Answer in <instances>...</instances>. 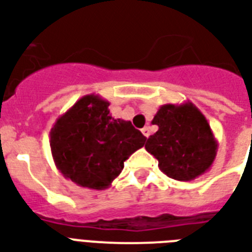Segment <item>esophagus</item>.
<instances>
[{
	"label": "esophagus",
	"instance_id": "1",
	"mask_svg": "<svg viewBox=\"0 0 252 252\" xmlns=\"http://www.w3.org/2000/svg\"><path fill=\"white\" fill-rule=\"evenodd\" d=\"M141 132H143V135H144L145 137H150V135H151L150 126H144V128L141 129Z\"/></svg>",
	"mask_w": 252,
	"mask_h": 252
}]
</instances>
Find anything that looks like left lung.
I'll return each mask as SVG.
<instances>
[{"label":"left lung","mask_w":252,"mask_h":252,"mask_svg":"<svg viewBox=\"0 0 252 252\" xmlns=\"http://www.w3.org/2000/svg\"><path fill=\"white\" fill-rule=\"evenodd\" d=\"M152 124L159 129L147 139L145 150L159 160V168L167 176L189 182L211 168L218 141L204 115L192 102L164 104Z\"/></svg>","instance_id":"1"}]
</instances>
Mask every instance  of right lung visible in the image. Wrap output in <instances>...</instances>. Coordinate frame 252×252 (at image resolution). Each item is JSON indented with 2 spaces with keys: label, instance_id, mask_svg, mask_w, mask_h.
I'll return each instance as SVG.
<instances>
[{
  "label": "right lung",
  "instance_id": "obj_1",
  "mask_svg": "<svg viewBox=\"0 0 252 252\" xmlns=\"http://www.w3.org/2000/svg\"><path fill=\"white\" fill-rule=\"evenodd\" d=\"M108 107L109 102L98 94H87L50 129L56 167L80 187H109L124 168V161L147 140L131 121L112 117Z\"/></svg>",
  "mask_w": 252,
  "mask_h": 252
}]
</instances>
